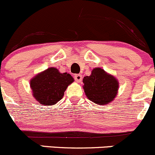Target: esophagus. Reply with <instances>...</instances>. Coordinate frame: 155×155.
<instances>
[{
    "mask_svg": "<svg viewBox=\"0 0 155 155\" xmlns=\"http://www.w3.org/2000/svg\"><path fill=\"white\" fill-rule=\"evenodd\" d=\"M74 80H75L78 83L81 82V81H82V75H81V74H75V75H74Z\"/></svg>",
    "mask_w": 155,
    "mask_h": 155,
    "instance_id": "1",
    "label": "esophagus"
}]
</instances>
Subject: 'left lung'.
Returning a JSON list of instances; mask_svg holds the SVG:
<instances>
[{
    "mask_svg": "<svg viewBox=\"0 0 155 155\" xmlns=\"http://www.w3.org/2000/svg\"><path fill=\"white\" fill-rule=\"evenodd\" d=\"M83 83L87 97L98 105L112 102L118 91L117 80L101 68H93L90 76L84 78Z\"/></svg>",
    "mask_w": 155,
    "mask_h": 155,
    "instance_id": "8db88e82",
    "label": "left lung"
}]
</instances>
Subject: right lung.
<instances>
[{
	"label": "right lung",
	"mask_w": 155,
	"mask_h": 155,
	"mask_svg": "<svg viewBox=\"0 0 155 155\" xmlns=\"http://www.w3.org/2000/svg\"><path fill=\"white\" fill-rule=\"evenodd\" d=\"M74 78L68 73H60L56 68H49L30 81L32 95L43 105H55L62 99L68 86Z\"/></svg>",
	"instance_id": "1"
}]
</instances>
